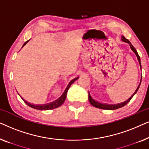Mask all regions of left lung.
<instances>
[{
    "label": "left lung",
    "instance_id": "obj_1",
    "mask_svg": "<svg viewBox=\"0 0 149 149\" xmlns=\"http://www.w3.org/2000/svg\"><path fill=\"white\" fill-rule=\"evenodd\" d=\"M122 40H123V41H124V42H127V43L130 45V47H131V49H132V50L133 51L134 53H135L136 56H137V58H138V62H139V64H140V68H141V63H140V58L139 55H138V54L137 51L136 50V49L134 48V47L131 44V42H130L129 40H128L125 37H124L123 36H122ZM139 87H140V85H139V86L138 87V88H137V89H136V91H135V93H134L133 95H132V96L130 97V98L128 99L127 100H126L125 102H124L121 103V104H118L109 105V104H101V103H100V102H97L95 101L94 100H93L92 97H91V95H90V94H89V102H90L91 104L93 106V107L98 108V109H104V110H115V109H119V108L123 107H124V106H125L126 104H127L129 102L130 100H131V99L132 98V97L134 96V94H136V93L137 92V91L138 90V89H139Z\"/></svg>",
    "mask_w": 149,
    "mask_h": 149
}]
</instances>
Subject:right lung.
Returning a JSON list of instances; mask_svg holds the SVG:
<instances>
[{
  "label": "right lung",
  "mask_w": 149,
  "mask_h": 149,
  "mask_svg": "<svg viewBox=\"0 0 149 149\" xmlns=\"http://www.w3.org/2000/svg\"><path fill=\"white\" fill-rule=\"evenodd\" d=\"M29 41V40H28V41H26L25 43H24V45H23V47L27 43V42ZM79 77H77V78H75L73 79V80H72L70 82V83H69L68 87H67V88L66 89V90H65V91L64 92V93H63L62 96H61L60 98H59L58 100H57L56 101L52 103H50V104H45V105H34V104H31L28 103L27 102L24 100H23V98H22V100L25 102V103L26 104L29 106L30 107L32 108V109H37V110H40V111H46V110H51V109H56V108H58L59 107H60L61 105L64 102L65 100H66V94H67V91H68V89L70 88V85L72 84L75 81L77 80V79H78Z\"/></svg>",
  "instance_id": "add662e5"
}]
</instances>
